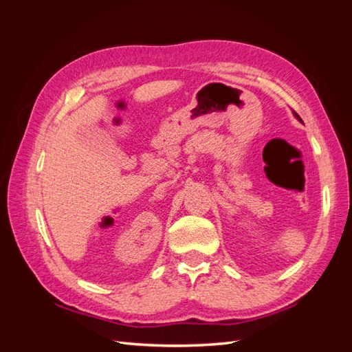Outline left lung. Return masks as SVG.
<instances>
[{"mask_svg":"<svg viewBox=\"0 0 352 352\" xmlns=\"http://www.w3.org/2000/svg\"><path fill=\"white\" fill-rule=\"evenodd\" d=\"M294 114H295V117H296V119H298V120H300V122H301V119H300V116H298V114H296V113H295V111H294Z\"/></svg>","mask_w":352,"mask_h":352,"instance_id":"obj_1","label":"left lung"}]
</instances>
